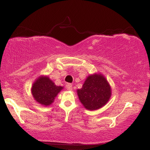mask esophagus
Returning a JSON list of instances; mask_svg holds the SVG:
<instances>
[{
    "mask_svg": "<svg viewBox=\"0 0 150 150\" xmlns=\"http://www.w3.org/2000/svg\"><path fill=\"white\" fill-rule=\"evenodd\" d=\"M65 87H66V89H68V90H72V89H73V85H72L70 83L67 84Z\"/></svg>",
    "mask_w": 150,
    "mask_h": 150,
    "instance_id": "1",
    "label": "esophagus"
}]
</instances>
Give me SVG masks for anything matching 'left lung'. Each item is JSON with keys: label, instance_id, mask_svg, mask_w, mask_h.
<instances>
[{"label": "left lung", "instance_id": "obj_1", "mask_svg": "<svg viewBox=\"0 0 150 150\" xmlns=\"http://www.w3.org/2000/svg\"><path fill=\"white\" fill-rule=\"evenodd\" d=\"M77 94L87 109L97 110L109 100L111 91L106 78L101 74H94L87 77Z\"/></svg>", "mask_w": 150, "mask_h": 150}]
</instances>
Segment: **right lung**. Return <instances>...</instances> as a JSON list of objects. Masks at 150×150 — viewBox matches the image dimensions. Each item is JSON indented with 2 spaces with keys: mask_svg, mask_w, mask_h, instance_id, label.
<instances>
[{
  "mask_svg": "<svg viewBox=\"0 0 150 150\" xmlns=\"http://www.w3.org/2000/svg\"><path fill=\"white\" fill-rule=\"evenodd\" d=\"M62 89L63 87L56 86L48 77H40L33 84L32 93L38 103L49 106Z\"/></svg>",
  "mask_w": 150,
  "mask_h": 150,
  "instance_id": "obj_1",
  "label": "right lung"
}]
</instances>
